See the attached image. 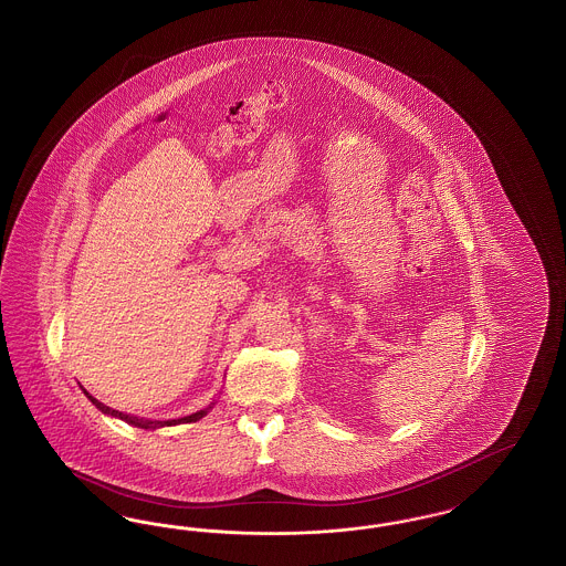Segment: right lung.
Segmentation results:
<instances>
[{
    "label": "right lung",
    "mask_w": 566,
    "mask_h": 566,
    "mask_svg": "<svg viewBox=\"0 0 566 566\" xmlns=\"http://www.w3.org/2000/svg\"><path fill=\"white\" fill-rule=\"evenodd\" d=\"M85 392V397L98 408L102 413H108V416H113V418H120V420H125L127 424H132V427H137V429H160V427H176V424H184V422H196V420H200L202 416H207V411L211 410V406L207 408V410L196 411V413H190V416H184V418H177V420H144V418H137V416H129V413H123V411L113 410V408H108V406H104V403H99L96 397H92L87 390L83 389Z\"/></svg>",
    "instance_id": "right-lung-1"
}]
</instances>
